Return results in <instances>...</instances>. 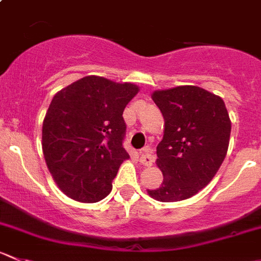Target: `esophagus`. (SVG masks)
Returning <instances> with one entry per match:
<instances>
[{
  "label": "esophagus",
  "mask_w": 261,
  "mask_h": 261,
  "mask_svg": "<svg viewBox=\"0 0 261 261\" xmlns=\"http://www.w3.org/2000/svg\"><path fill=\"white\" fill-rule=\"evenodd\" d=\"M153 162H154V155L150 153V148L146 146V148H144L143 150L140 151V163L143 164V166L150 167L151 164H153Z\"/></svg>",
  "instance_id": "1"
}]
</instances>
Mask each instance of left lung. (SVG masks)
Segmentation results:
<instances>
[{"label":"left lung","mask_w":261,"mask_h":261,"mask_svg":"<svg viewBox=\"0 0 261 261\" xmlns=\"http://www.w3.org/2000/svg\"><path fill=\"white\" fill-rule=\"evenodd\" d=\"M151 99L164 118L155 161L163 182L146 191L162 203L186 200L204 189L223 163L231 135L229 115L219 95L195 85L154 90Z\"/></svg>","instance_id":"obj_1"}]
</instances>
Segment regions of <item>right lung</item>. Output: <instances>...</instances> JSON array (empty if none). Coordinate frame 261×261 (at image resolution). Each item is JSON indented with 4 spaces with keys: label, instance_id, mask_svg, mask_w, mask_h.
I'll use <instances>...</instances> for the list:
<instances>
[{
    "label": "right lung",
    "instance_id": "1",
    "mask_svg": "<svg viewBox=\"0 0 261 261\" xmlns=\"http://www.w3.org/2000/svg\"><path fill=\"white\" fill-rule=\"evenodd\" d=\"M140 88L89 75L61 89L48 107L42 149L48 169L63 194L80 203H97L112 190L121 163L122 113Z\"/></svg>",
    "mask_w": 261,
    "mask_h": 261
}]
</instances>
